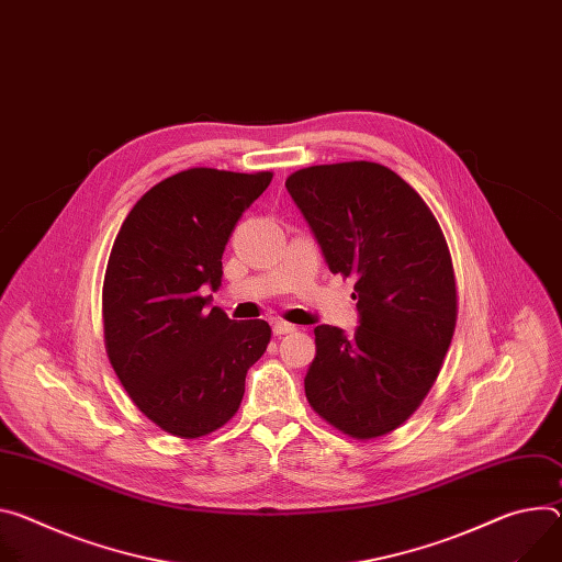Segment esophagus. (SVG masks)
<instances>
[{
  "label": "esophagus",
  "mask_w": 562,
  "mask_h": 562,
  "mask_svg": "<svg viewBox=\"0 0 562 562\" xmlns=\"http://www.w3.org/2000/svg\"><path fill=\"white\" fill-rule=\"evenodd\" d=\"M293 331H295V325H291V323H284V321L273 323V334L276 336H284V334H293Z\"/></svg>",
  "instance_id": "1"
}]
</instances>
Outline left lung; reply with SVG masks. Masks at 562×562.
Segmentation results:
<instances>
[{
  "instance_id": "left-lung-1",
  "label": "left lung",
  "mask_w": 562,
  "mask_h": 562,
  "mask_svg": "<svg viewBox=\"0 0 562 562\" xmlns=\"http://www.w3.org/2000/svg\"><path fill=\"white\" fill-rule=\"evenodd\" d=\"M286 190L312 226L331 273L353 278V336L318 325L304 376L310 405L336 430L376 439L430 392L457 323L446 237L419 192L372 161L312 166Z\"/></svg>"
}]
</instances>
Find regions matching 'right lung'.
<instances>
[{
    "mask_svg": "<svg viewBox=\"0 0 562 562\" xmlns=\"http://www.w3.org/2000/svg\"><path fill=\"white\" fill-rule=\"evenodd\" d=\"M271 179L183 170L149 188L114 239L103 284L110 363L138 411L175 437L228 424L271 340L269 323L231 321L203 295L222 286L228 237Z\"/></svg>",
    "mask_w": 562,
    "mask_h": 562,
    "instance_id": "add662e5",
    "label": "right lung"
}]
</instances>
